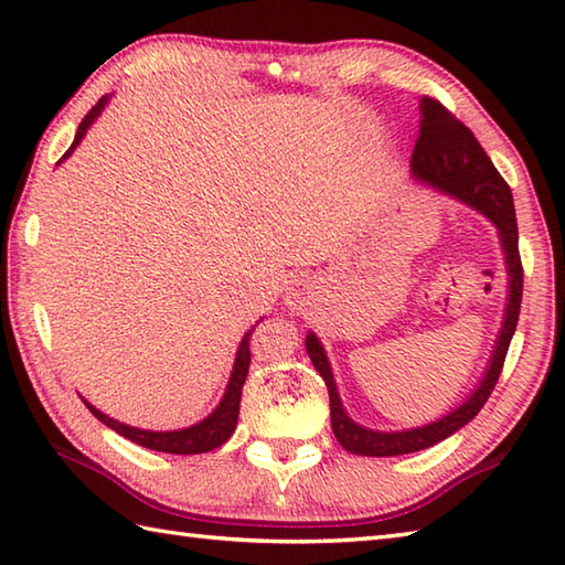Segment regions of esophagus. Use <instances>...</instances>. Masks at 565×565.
I'll return each instance as SVG.
<instances>
[{"label": "esophagus", "instance_id": "obj_1", "mask_svg": "<svg viewBox=\"0 0 565 565\" xmlns=\"http://www.w3.org/2000/svg\"><path fill=\"white\" fill-rule=\"evenodd\" d=\"M303 286L306 284H301V281H296V284H291L289 289H286V303L289 306H298L303 301Z\"/></svg>", "mask_w": 565, "mask_h": 565}]
</instances>
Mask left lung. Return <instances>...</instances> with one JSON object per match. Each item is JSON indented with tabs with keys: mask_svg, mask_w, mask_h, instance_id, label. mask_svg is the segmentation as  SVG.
<instances>
[{
	"mask_svg": "<svg viewBox=\"0 0 565 565\" xmlns=\"http://www.w3.org/2000/svg\"><path fill=\"white\" fill-rule=\"evenodd\" d=\"M411 174L417 184L441 191V194L473 209L495 225L508 271L505 313H502V326L498 330L488 366L481 374V381L476 383V388L459 405L451 407L449 413L431 419L427 425L388 431L359 425L344 411L326 347H322L313 330H308L306 352L328 386L330 423L334 437H338L347 451L359 456H401L423 451L435 447V444L451 437L454 431H459L463 425L471 423L481 413V407L495 388L502 364H505L510 340L514 330H518L520 320L522 262L518 249V218H514L512 191L505 184V179L498 174L493 162H490L481 142L476 140L471 130L461 121H456L439 102L429 97L419 99V138L411 158Z\"/></svg>",
	"mask_w": 565,
	"mask_h": 565,
	"instance_id": "8db88e82",
	"label": "left lung"
}]
</instances>
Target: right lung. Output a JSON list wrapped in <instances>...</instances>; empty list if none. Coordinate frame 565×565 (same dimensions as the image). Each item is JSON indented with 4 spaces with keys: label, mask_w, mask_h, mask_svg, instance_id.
I'll return each instance as SVG.
<instances>
[{
    "label": "right lung",
    "mask_w": 565,
    "mask_h": 565,
    "mask_svg": "<svg viewBox=\"0 0 565 565\" xmlns=\"http://www.w3.org/2000/svg\"><path fill=\"white\" fill-rule=\"evenodd\" d=\"M111 94H106L97 102V106H92V111L82 118V124L77 128V136L72 140L70 150L63 154V160H67L72 150H75L82 138L87 136V130L92 128V124L97 121L102 116L104 106L109 104ZM60 160V162H63ZM57 162V164H60ZM264 318H259L255 326H252L245 334L243 340L237 344V352H235V362H233V371H231V379H227V386L223 398L218 401V405L213 407V411L199 419V423L182 427V429H140V427H130L126 423H118V419L109 417L106 413H102L99 407H94L89 401H84V405L89 407L92 415L104 423L106 427H111L118 435L130 439L134 444H140V447L152 449V451H164V454H206L213 451L215 447H221L227 439L233 437L235 425H237V415H239V398H243V386H245V379H247V369H249V334L255 330Z\"/></svg>",
    "instance_id": "obj_1"
}]
</instances>
